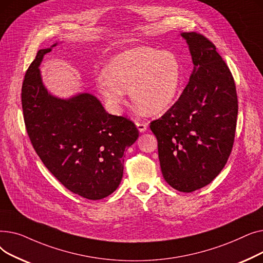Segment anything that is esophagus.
I'll use <instances>...</instances> for the list:
<instances>
[{"mask_svg": "<svg viewBox=\"0 0 263 263\" xmlns=\"http://www.w3.org/2000/svg\"><path fill=\"white\" fill-rule=\"evenodd\" d=\"M136 127H137V129H139V131L140 132H145L146 130H147V123H145V122H139L137 121L136 122Z\"/></svg>", "mask_w": 263, "mask_h": 263, "instance_id": "34e87169", "label": "esophagus"}]
</instances>
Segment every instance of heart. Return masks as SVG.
<instances>
[{
    "mask_svg": "<svg viewBox=\"0 0 263 263\" xmlns=\"http://www.w3.org/2000/svg\"><path fill=\"white\" fill-rule=\"evenodd\" d=\"M182 81V66L176 53L143 46L116 54L106 71L97 77V86L114 113L119 112L129 90L137 108L145 114H158L175 102Z\"/></svg>",
    "mask_w": 263,
    "mask_h": 263,
    "instance_id": "heart-1",
    "label": "heart"
}]
</instances>
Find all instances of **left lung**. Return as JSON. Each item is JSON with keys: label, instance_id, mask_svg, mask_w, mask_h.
Masks as SVG:
<instances>
[{"label": "left lung", "instance_id": "obj_1", "mask_svg": "<svg viewBox=\"0 0 263 263\" xmlns=\"http://www.w3.org/2000/svg\"><path fill=\"white\" fill-rule=\"evenodd\" d=\"M194 64L176 103L150 122L158 140L163 177L172 187L191 193L222 172L236 133L238 97L233 77L215 46L203 35L181 33Z\"/></svg>", "mask_w": 263, "mask_h": 263}]
</instances>
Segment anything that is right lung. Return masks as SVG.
Instances as JSON below:
<instances>
[{
	"mask_svg": "<svg viewBox=\"0 0 263 263\" xmlns=\"http://www.w3.org/2000/svg\"><path fill=\"white\" fill-rule=\"evenodd\" d=\"M57 45L39 50L25 73V128L40 160L66 189L87 199H102L120 184L123 153L137 140L139 130L130 119L106 113L88 92L69 99L48 92L39 66Z\"/></svg>",
	"mask_w": 263,
	"mask_h": 263,
	"instance_id": "add662e5",
	"label": "right lung"
}]
</instances>
